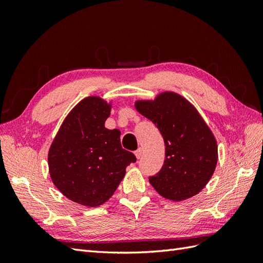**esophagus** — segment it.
I'll use <instances>...</instances> for the list:
<instances>
[{
    "mask_svg": "<svg viewBox=\"0 0 263 263\" xmlns=\"http://www.w3.org/2000/svg\"><path fill=\"white\" fill-rule=\"evenodd\" d=\"M135 155H136L137 159H140V157L142 156V149H141V148H138L136 151H135Z\"/></svg>",
    "mask_w": 263,
    "mask_h": 263,
    "instance_id": "obj_1",
    "label": "esophagus"
}]
</instances>
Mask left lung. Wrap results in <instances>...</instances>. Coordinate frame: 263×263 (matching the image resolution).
Here are the masks:
<instances>
[{"mask_svg": "<svg viewBox=\"0 0 263 263\" xmlns=\"http://www.w3.org/2000/svg\"><path fill=\"white\" fill-rule=\"evenodd\" d=\"M140 114L160 130L165 146L161 170L149 177L161 196L183 201L208 184L217 162V145L212 132L190 103L166 92L154 102H137Z\"/></svg>", "mask_w": 263, "mask_h": 263, "instance_id": "obj_1", "label": "left lung"}]
</instances>
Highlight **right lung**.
<instances>
[{
    "mask_svg": "<svg viewBox=\"0 0 263 263\" xmlns=\"http://www.w3.org/2000/svg\"><path fill=\"white\" fill-rule=\"evenodd\" d=\"M110 106L100 98L82 100L71 110L48 155L53 184L69 200L89 208L106 202L136 157L121 145V132L105 128Z\"/></svg>",
    "mask_w": 263,
    "mask_h": 263,
    "instance_id": "add662e5",
    "label": "right lung"
}]
</instances>
